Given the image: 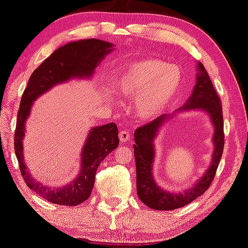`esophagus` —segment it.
<instances>
[{
  "instance_id": "34e87169",
  "label": "esophagus",
  "mask_w": 248,
  "mask_h": 248,
  "mask_svg": "<svg viewBox=\"0 0 248 248\" xmlns=\"http://www.w3.org/2000/svg\"><path fill=\"white\" fill-rule=\"evenodd\" d=\"M119 139L121 142H127L130 139H131V136H130V133L128 131H124V130H123V131L119 132Z\"/></svg>"
}]
</instances>
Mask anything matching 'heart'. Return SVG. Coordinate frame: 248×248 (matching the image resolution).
Masks as SVG:
<instances>
[{"label": "heart", "mask_w": 248, "mask_h": 248, "mask_svg": "<svg viewBox=\"0 0 248 248\" xmlns=\"http://www.w3.org/2000/svg\"><path fill=\"white\" fill-rule=\"evenodd\" d=\"M181 83L182 73L178 66L156 60L131 62L115 80L120 96L137 100L136 114L144 120L163 114L177 97Z\"/></svg>", "instance_id": "1"}]
</instances>
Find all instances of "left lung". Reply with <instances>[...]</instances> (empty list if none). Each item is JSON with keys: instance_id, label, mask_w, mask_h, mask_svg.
I'll use <instances>...</instances> for the list:
<instances>
[{"instance_id": "8db88e82", "label": "left lung", "mask_w": 248, "mask_h": 248, "mask_svg": "<svg viewBox=\"0 0 248 248\" xmlns=\"http://www.w3.org/2000/svg\"><path fill=\"white\" fill-rule=\"evenodd\" d=\"M187 111H202L209 116L214 134V151L210 167L200 179L182 191L166 190L155 182L152 169L155 155V141L160 130L175 116ZM134 158L137 168V192L139 199L147 207L156 210H173L183 207L208 190L223 152V117L219 96L202 62H196V83L187 101L172 114L161 115L134 132Z\"/></svg>"}]
</instances>
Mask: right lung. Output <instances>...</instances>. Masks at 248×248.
<instances>
[{"label":"right lung","mask_w":248,"mask_h":248,"mask_svg":"<svg viewBox=\"0 0 248 248\" xmlns=\"http://www.w3.org/2000/svg\"><path fill=\"white\" fill-rule=\"evenodd\" d=\"M115 49V44L98 39L69 42L55 49L29 78L22 94L15 130V154L29 188L53 204L76 206L91 195L98 166L118 146V128L114 123L90 129L81 150L80 169L74 180L62 186H47L35 180L26 166L24 138L26 123L35 100L57 84L74 79H92L96 67Z\"/></svg>","instance_id":"obj_1"}]
</instances>
